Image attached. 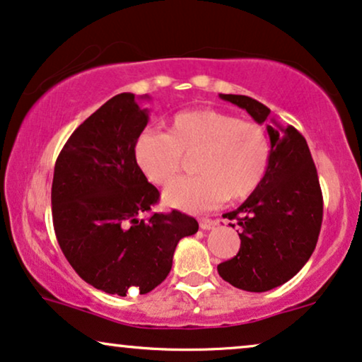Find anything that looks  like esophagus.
I'll return each instance as SVG.
<instances>
[{
	"label": "esophagus",
	"mask_w": 362,
	"mask_h": 362,
	"mask_svg": "<svg viewBox=\"0 0 362 362\" xmlns=\"http://www.w3.org/2000/svg\"><path fill=\"white\" fill-rule=\"evenodd\" d=\"M199 226L202 230H210V228H214L215 226H217V221H212V218H200Z\"/></svg>",
	"instance_id": "1"
}]
</instances>
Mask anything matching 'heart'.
<instances>
[{
	"instance_id": "b5f03b06",
	"label": "heart",
	"mask_w": 362,
	"mask_h": 362,
	"mask_svg": "<svg viewBox=\"0 0 362 362\" xmlns=\"http://www.w3.org/2000/svg\"><path fill=\"white\" fill-rule=\"evenodd\" d=\"M197 177L173 182L163 200L189 212H204L223 200H242L259 189L271 162V140L259 123L214 108L187 110L172 118L168 134L144 132L135 140L136 165L155 185L182 172L184 155L197 153Z\"/></svg>"
}]
</instances>
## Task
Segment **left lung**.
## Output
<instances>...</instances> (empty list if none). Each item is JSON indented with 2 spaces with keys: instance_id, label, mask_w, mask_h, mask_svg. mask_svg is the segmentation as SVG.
Here are the masks:
<instances>
[{
  "instance_id": "obj_1",
  "label": "left lung",
  "mask_w": 362,
  "mask_h": 362,
  "mask_svg": "<svg viewBox=\"0 0 362 362\" xmlns=\"http://www.w3.org/2000/svg\"><path fill=\"white\" fill-rule=\"evenodd\" d=\"M247 110L257 123L271 110L245 95H221ZM271 162L259 189L223 217L239 226L240 249L217 265L223 281L249 292H265L296 276L313 255L322 223V192L308 141L292 125H267Z\"/></svg>"
}]
</instances>
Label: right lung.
I'll return each instance as SVG.
<instances>
[{
    "instance_id": "add662e5",
    "label": "right lung",
    "mask_w": 362,
    "mask_h": 362,
    "mask_svg": "<svg viewBox=\"0 0 362 362\" xmlns=\"http://www.w3.org/2000/svg\"><path fill=\"white\" fill-rule=\"evenodd\" d=\"M148 122L134 93L110 98L73 132L54 163L53 227L75 272L107 294L153 291L172 269L178 240L199 230L178 210L152 214L160 192L136 165Z\"/></svg>"
}]
</instances>
